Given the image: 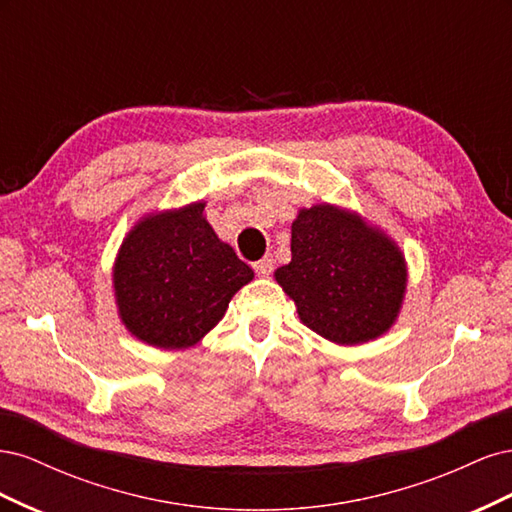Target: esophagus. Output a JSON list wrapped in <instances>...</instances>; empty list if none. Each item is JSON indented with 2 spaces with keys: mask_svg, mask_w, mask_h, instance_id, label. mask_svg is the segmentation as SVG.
<instances>
[{
  "mask_svg": "<svg viewBox=\"0 0 512 512\" xmlns=\"http://www.w3.org/2000/svg\"><path fill=\"white\" fill-rule=\"evenodd\" d=\"M273 269H275V262H273L271 256H265V258H260L258 262H254V271H256V275H260V277L271 275Z\"/></svg>",
  "mask_w": 512,
  "mask_h": 512,
  "instance_id": "esophagus-1",
  "label": "esophagus"
}]
</instances>
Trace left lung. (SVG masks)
Here are the masks:
<instances>
[{"instance_id":"8db88e82","label":"left lung","mask_w":512,"mask_h":512,"mask_svg":"<svg viewBox=\"0 0 512 512\" xmlns=\"http://www.w3.org/2000/svg\"><path fill=\"white\" fill-rule=\"evenodd\" d=\"M290 252L292 260L275 271V280L305 327L342 346L389 331L408 277L389 237L356 215L316 205L292 222Z\"/></svg>"}]
</instances>
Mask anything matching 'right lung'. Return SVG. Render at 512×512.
I'll use <instances>...</instances> for the list:
<instances>
[{
  "label": "right lung",
  "mask_w": 512,
  "mask_h": 512,
  "mask_svg": "<svg viewBox=\"0 0 512 512\" xmlns=\"http://www.w3.org/2000/svg\"><path fill=\"white\" fill-rule=\"evenodd\" d=\"M205 203L149 215L123 239L113 282L128 331L158 348H188L254 277L203 218Z\"/></svg>",
  "instance_id": "add662e5"
}]
</instances>
